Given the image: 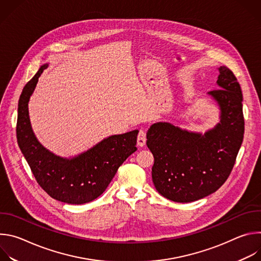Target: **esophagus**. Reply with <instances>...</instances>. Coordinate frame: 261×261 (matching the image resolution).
<instances>
[{"label":"esophagus","mask_w":261,"mask_h":261,"mask_svg":"<svg viewBox=\"0 0 261 261\" xmlns=\"http://www.w3.org/2000/svg\"><path fill=\"white\" fill-rule=\"evenodd\" d=\"M146 141V134L143 130H139L138 135H137V145L138 146H143Z\"/></svg>","instance_id":"1"}]
</instances>
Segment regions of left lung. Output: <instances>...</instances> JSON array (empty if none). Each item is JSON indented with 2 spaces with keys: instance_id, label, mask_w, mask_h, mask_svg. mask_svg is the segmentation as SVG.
Instances as JSON below:
<instances>
[{
  "instance_id": "obj_1",
  "label": "left lung",
  "mask_w": 261,
  "mask_h": 261,
  "mask_svg": "<svg viewBox=\"0 0 261 261\" xmlns=\"http://www.w3.org/2000/svg\"><path fill=\"white\" fill-rule=\"evenodd\" d=\"M219 72V89L207 93L220 107V123L213 129L201 134L159 122L147 130L153 182L169 200L191 202L216 192L236 163L245 131L243 94L230 69L221 66Z\"/></svg>"
}]
</instances>
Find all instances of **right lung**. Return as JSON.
<instances>
[{"label":"right lung","mask_w":261,"mask_h":261,"mask_svg":"<svg viewBox=\"0 0 261 261\" xmlns=\"http://www.w3.org/2000/svg\"><path fill=\"white\" fill-rule=\"evenodd\" d=\"M47 64L24 86L18 101L16 137L37 182L54 199L83 204L99 197L119 167L137 147L138 130L111 135L85 153L70 159L49 152L36 138L29 117V101Z\"/></svg>","instance_id":"right-lung-1"}]
</instances>
